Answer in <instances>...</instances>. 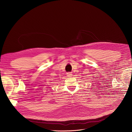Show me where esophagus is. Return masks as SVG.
<instances>
[{"label": "esophagus", "mask_w": 132, "mask_h": 132, "mask_svg": "<svg viewBox=\"0 0 132 132\" xmlns=\"http://www.w3.org/2000/svg\"><path fill=\"white\" fill-rule=\"evenodd\" d=\"M67 75L68 77H71L72 74H71V73H70V72H68V73H67Z\"/></svg>", "instance_id": "obj_1"}]
</instances>
